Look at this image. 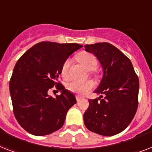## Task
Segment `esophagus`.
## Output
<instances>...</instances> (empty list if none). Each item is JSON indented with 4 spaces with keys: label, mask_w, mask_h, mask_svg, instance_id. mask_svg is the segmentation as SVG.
Returning <instances> with one entry per match:
<instances>
[{
    "label": "esophagus",
    "mask_w": 152,
    "mask_h": 152,
    "mask_svg": "<svg viewBox=\"0 0 152 152\" xmlns=\"http://www.w3.org/2000/svg\"><path fill=\"white\" fill-rule=\"evenodd\" d=\"M81 99H82V98H81L80 96H79V95H76V101L80 102Z\"/></svg>",
    "instance_id": "34e87169"
}]
</instances>
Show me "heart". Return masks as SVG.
<instances>
[{"mask_svg":"<svg viewBox=\"0 0 152 152\" xmlns=\"http://www.w3.org/2000/svg\"><path fill=\"white\" fill-rule=\"evenodd\" d=\"M79 61L83 64V67L88 70H93L97 65L96 57L90 53L82 52L77 56ZM69 67H70V60H66L62 64L61 76L64 79H69ZM95 87V83L92 80L78 81L74 80L69 83L67 86L68 90L71 92L76 93L80 95H86L90 92Z\"/></svg>","mask_w":152,"mask_h":152,"instance_id":"heart-1","label":"heart"}]
</instances>
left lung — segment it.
Masks as SVG:
<instances>
[{
  "label": "left lung",
  "mask_w": 152,
  "mask_h": 152,
  "mask_svg": "<svg viewBox=\"0 0 152 152\" xmlns=\"http://www.w3.org/2000/svg\"><path fill=\"white\" fill-rule=\"evenodd\" d=\"M84 47L97 57L103 71L99 85L94 91L100 96L89 99L83 114L85 126L102 136L118 134L128 127L137 112L138 76L131 61L113 45L100 42Z\"/></svg>",
  "instance_id": "obj_1"
}]
</instances>
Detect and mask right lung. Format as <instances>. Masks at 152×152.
Instances as JSON below:
<instances>
[{
	"label": "right lung",
	"mask_w": 152,
	"mask_h": 152,
	"mask_svg": "<svg viewBox=\"0 0 152 152\" xmlns=\"http://www.w3.org/2000/svg\"><path fill=\"white\" fill-rule=\"evenodd\" d=\"M83 47L77 43L41 42L18 60L9 82L13 112L18 123L34 136H45L63 126L67 112L76 103L74 94L58 82L68 57ZM55 86L61 95L48 91Z\"/></svg>",
	"instance_id": "obj_1"
}]
</instances>
